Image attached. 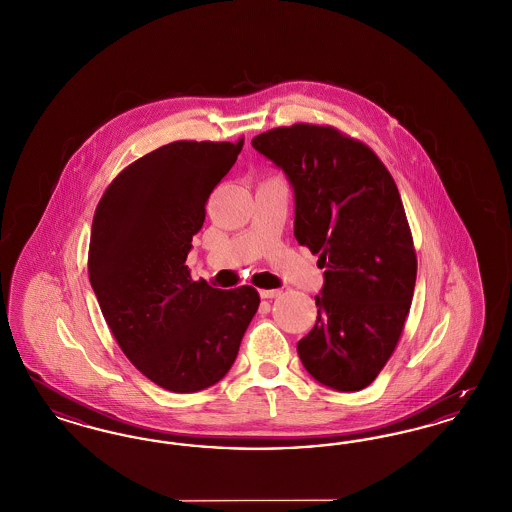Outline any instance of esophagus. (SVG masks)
Returning a JSON list of instances; mask_svg holds the SVG:
<instances>
[{"instance_id": "34e87169", "label": "esophagus", "mask_w": 512, "mask_h": 512, "mask_svg": "<svg viewBox=\"0 0 512 512\" xmlns=\"http://www.w3.org/2000/svg\"><path fill=\"white\" fill-rule=\"evenodd\" d=\"M259 295H261L263 299H276V297L282 295V289H261Z\"/></svg>"}]
</instances>
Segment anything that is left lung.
<instances>
[{
    "label": "left lung",
    "instance_id": "left-lung-1",
    "mask_svg": "<svg viewBox=\"0 0 512 512\" xmlns=\"http://www.w3.org/2000/svg\"><path fill=\"white\" fill-rule=\"evenodd\" d=\"M251 144L286 173L295 238L326 268L299 358L329 389H366L400 341L417 276L396 183L369 146L329 125L276 127Z\"/></svg>",
    "mask_w": 512,
    "mask_h": 512
}]
</instances>
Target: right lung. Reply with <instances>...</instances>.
Segmentation results:
<instances>
[{
	"mask_svg": "<svg viewBox=\"0 0 512 512\" xmlns=\"http://www.w3.org/2000/svg\"><path fill=\"white\" fill-rule=\"evenodd\" d=\"M242 146H160L127 165L95 209L87 270L104 320L129 362L171 392L219 383L261 303L251 286L194 282L184 265L207 198Z\"/></svg>",
	"mask_w": 512,
	"mask_h": 512,
	"instance_id": "add662e5",
	"label": "right lung"
}]
</instances>
